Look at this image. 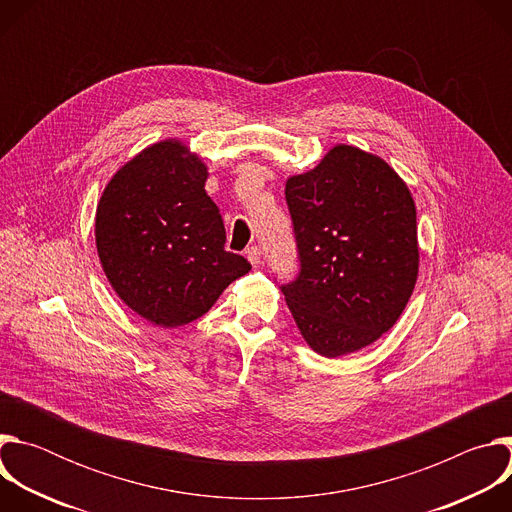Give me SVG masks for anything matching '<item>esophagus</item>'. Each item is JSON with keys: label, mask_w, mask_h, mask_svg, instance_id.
Masks as SVG:
<instances>
[{"label": "esophagus", "mask_w": 512, "mask_h": 512, "mask_svg": "<svg viewBox=\"0 0 512 512\" xmlns=\"http://www.w3.org/2000/svg\"><path fill=\"white\" fill-rule=\"evenodd\" d=\"M245 255H247V259H249V263H251L253 267H257V265L261 263V249H259L257 245L249 247V249L245 251Z\"/></svg>", "instance_id": "1"}]
</instances>
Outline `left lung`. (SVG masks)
Returning <instances> with one entry per match:
<instances>
[{"instance_id": "left-lung-1", "label": "left lung", "mask_w": 512, "mask_h": 512, "mask_svg": "<svg viewBox=\"0 0 512 512\" xmlns=\"http://www.w3.org/2000/svg\"><path fill=\"white\" fill-rule=\"evenodd\" d=\"M285 202L300 273L281 291L304 340L336 358L379 340L417 281L415 202L379 156L336 145L310 172L291 176Z\"/></svg>"}]
</instances>
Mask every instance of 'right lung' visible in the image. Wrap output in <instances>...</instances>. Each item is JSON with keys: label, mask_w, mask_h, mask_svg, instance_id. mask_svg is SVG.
<instances>
[{"label": "right lung", "mask_w": 512, "mask_h": 512, "mask_svg": "<svg viewBox=\"0 0 512 512\" xmlns=\"http://www.w3.org/2000/svg\"><path fill=\"white\" fill-rule=\"evenodd\" d=\"M206 166L178 139L150 145L107 184L95 216L103 271L141 318L176 328L204 316L251 263L225 249Z\"/></svg>", "instance_id": "add662e5"}]
</instances>
